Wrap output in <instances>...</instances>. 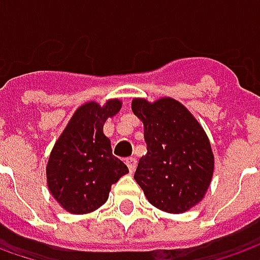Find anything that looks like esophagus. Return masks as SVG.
I'll use <instances>...</instances> for the list:
<instances>
[{
  "mask_svg": "<svg viewBox=\"0 0 260 260\" xmlns=\"http://www.w3.org/2000/svg\"><path fill=\"white\" fill-rule=\"evenodd\" d=\"M125 165L128 166L130 174H133V172L136 171V166H137V160H136L135 157H128V159L125 160Z\"/></svg>",
  "mask_w": 260,
  "mask_h": 260,
  "instance_id": "34e87169",
  "label": "esophagus"
}]
</instances>
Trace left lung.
Instances as JSON below:
<instances>
[{
	"label": "left lung",
	"instance_id": "8db88e82",
	"mask_svg": "<svg viewBox=\"0 0 260 260\" xmlns=\"http://www.w3.org/2000/svg\"><path fill=\"white\" fill-rule=\"evenodd\" d=\"M145 125L147 155L135 179L149 203L166 213H184L203 198L214 172V156L204 128L181 103L160 98L132 101Z\"/></svg>",
	"mask_w": 260,
	"mask_h": 260
}]
</instances>
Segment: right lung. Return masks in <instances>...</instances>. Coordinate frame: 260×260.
I'll return each instance as SVG.
<instances>
[{
	"mask_svg": "<svg viewBox=\"0 0 260 260\" xmlns=\"http://www.w3.org/2000/svg\"><path fill=\"white\" fill-rule=\"evenodd\" d=\"M121 108L120 100L105 105H81L57 139L46 168L47 186L56 201L72 214L91 213L108 198L111 185L128 172L113 155L111 142L103 133L108 117Z\"/></svg>",
	"mask_w": 260,
	"mask_h": 260,
	"instance_id": "obj_1",
	"label": "right lung"
}]
</instances>
